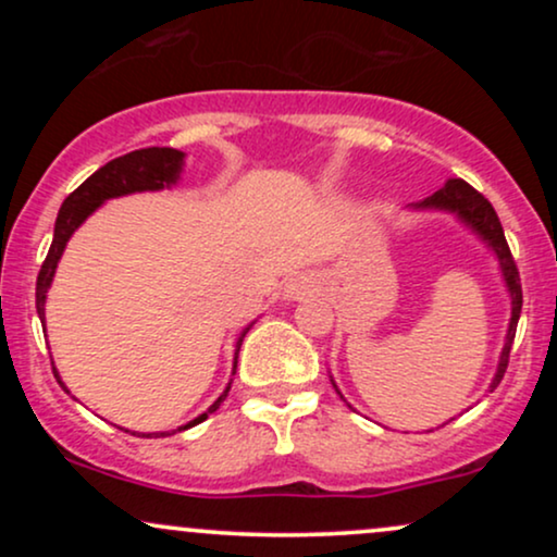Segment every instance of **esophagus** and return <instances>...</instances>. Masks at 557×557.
I'll list each match as a JSON object with an SVG mask.
<instances>
[{
    "label": "esophagus",
    "instance_id": "esophagus-1",
    "mask_svg": "<svg viewBox=\"0 0 557 557\" xmlns=\"http://www.w3.org/2000/svg\"><path fill=\"white\" fill-rule=\"evenodd\" d=\"M311 290H314V283H311L309 277H296V280H290V283H287V287H285L287 298H304L306 293H311Z\"/></svg>",
    "mask_w": 557,
    "mask_h": 557
}]
</instances>
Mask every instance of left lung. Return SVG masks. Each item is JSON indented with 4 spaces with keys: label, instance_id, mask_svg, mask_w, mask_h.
Here are the masks:
<instances>
[{
    "label": "left lung",
    "instance_id": "left-lung-1",
    "mask_svg": "<svg viewBox=\"0 0 557 557\" xmlns=\"http://www.w3.org/2000/svg\"><path fill=\"white\" fill-rule=\"evenodd\" d=\"M413 209H443V212H453L458 220L466 222V225L474 230L479 238L487 243L492 251H495L497 261H500L505 287H508V293H510V324H508V335H505L500 363H497V372H495V376H492V385H490V393H492V389L500 385L505 369H508L510 345H513L516 324H519L521 304H523L521 277H519V270H516L513 257H510V248H508V240H505L500 220H497L495 209H492V203L487 201V198L479 194V190L471 188L469 183L461 181V177H453V181H447L443 188L437 190V194L424 198V201L413 203ZM332 385H335V382H332Z\"/></svg>",
    "mask_w": 557,
    "mask_h": 557
}]
</instances>
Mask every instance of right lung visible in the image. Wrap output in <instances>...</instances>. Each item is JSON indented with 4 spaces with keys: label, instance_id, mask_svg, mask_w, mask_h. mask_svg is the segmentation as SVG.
<instances>
[{
    "label": "right lung",
    "instance_id": "add662e5",
    "mask_svg": "<svg viewBox=\"0 0 557 557\" xmlns=\"http://www.w3.org/2000/svg\"><path fill=\"white\" fill-rule=\"evenodd\" d=\"M183 157H185L183 151L168 149V146H164V149L162 146H151V149L131 151V154L112 159V162H107L104 168L96 170L88 181H83L78 188H75L73 194L65 198V203L60 207V214H57V222H54L52 248H49L47 259H44L41 272H38V280H36V311H38V317H41V324H44V304H47V290H49V285H52L57 261H60L62 251H65L70 235H73L75 230L83 225V220H86L88 214H94L96 209L107 201V198L138 194V190H162V188H170V185H175L177 181H181ZM248 330H251V324L240 332L238 343H235L233 374H235V367H238V350H240L243 337H246ZM52 372L57 376V382L65 387V382H62L60 374H57L54 361H52ZM227 393H230V385L225 387V393H222L220 398L209 406L207 413H201V417L188 421V424L181 426V430H188V426L201 424L209 413L220 408V403L227 398ZM154 434H162L164 437L168 432H154ZM144 437H151V434H144Z\"/></svg>",
    "mask_w": 557,
    "mask_h": 557
}]
</instances>
